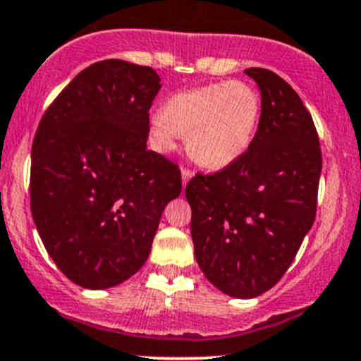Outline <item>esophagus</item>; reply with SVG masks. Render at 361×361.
<instances>
[{
  "label": "esophagus",
  "mask_w": 361,
  "mask_h": 361,
  "mask_svg": "<svg viewBox=\"0 0 361 361\" xmlns=\"http://www.w3.org/2000/svg\"><path fill=\"white\" fill-rule=\"evenodd\" d=\"M192 178V171L187 167H181V180H183V187L188 183V180Z\"/></svg>",
  "instance_id": "1"
}]
</instances>
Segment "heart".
<instances>
[{"label":"heart","mask_w":361,"mask_h":361,"mask_svg":"<svg viewBox=\"0 0 361 361\" xmlns=\"http://www.w3.org/2000/svg\"><path fill=\"white\" fill-rule=\"evenodd\" d=\"M260 118V97L248 83H209L174 92L150 120L159 152H173L187 136L190 157L207 169H224L248 150Z\"/></svg>","instance_id":"obj_1"}]
</instances>
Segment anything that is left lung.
Listing matches in <instances>:
<instances>
[{
	"label": "left lung",
	"mask_w": 361,
	"mask_h": 361,
	"mask_svg": "<svg viewBox=\"0 0 361 361\" xmlns=\"http://www.w3.org/2000/svg\"><path fill=\"white\" fill-rule=\"evenodd\" d=\"M262 94L248 150L185 188L199 267L224 293L253 298L292 265L318 204L322 148L311 113L274 71L248 68Z\"/></svg>",
	"instance_id": "left-lung-1"
}]
</instances>
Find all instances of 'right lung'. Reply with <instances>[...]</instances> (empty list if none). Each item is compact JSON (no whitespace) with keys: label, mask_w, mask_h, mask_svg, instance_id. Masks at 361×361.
Returning <instances> with one entry per match:
<instances>
[{"label":"right lung","mask_w":361,"mask_h":361,"mask_svg":"<svg viewBox=\"0 0 361 361\" xmlns=\"http://www.w3.org/2000/svg\"><path fill=\"white\" fill-rule=\"evenodd\" d=\"M160 78L106 59L52 101L31 150V213L50 258L75 285L111 288L147 262L160 216L181 194L178 164L147 150Z\"/></svg>","instance_id":"right-lung-1"}]
</instances>
